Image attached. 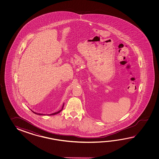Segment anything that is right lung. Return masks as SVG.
Masks as SVG:
<instances>
[{"mask_svg":"<svg viewBox=\"0 0 159 159\" xmlns=\"http://www.w3.org/2000/svg\"><path fill=\"white\" fill-rule=\"evenodd\" d=\"M64 103L63 104V106H62V108H61V110H60V111H58L57 112H54V113H53V114H48V115H56V114H58L59 112H60L62 111V110L63 109V108H64ZM35 114H37V115H46V114H40V113H37V112H34V111H32V110H31Z\"/></svg>","mask_w":159,"mask_h":159,"instance_id":"obj_1","label":"right lung"}]
</instances>
